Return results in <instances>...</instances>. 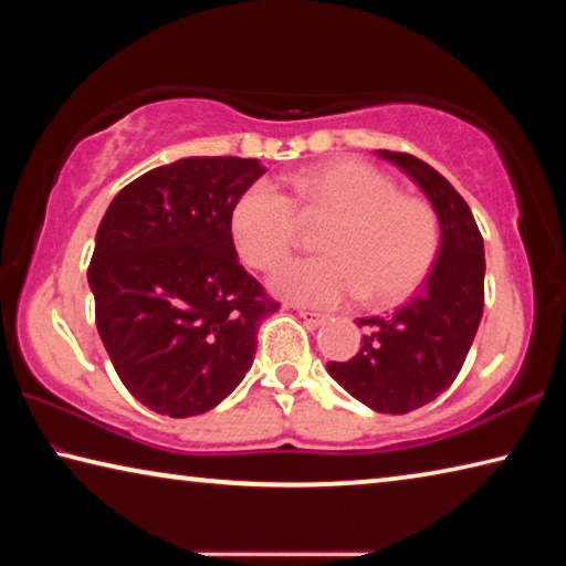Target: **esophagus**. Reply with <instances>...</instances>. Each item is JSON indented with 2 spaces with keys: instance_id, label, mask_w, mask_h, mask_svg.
<instances>
[{
  "instance_id": "34e87169",
  "label": "esophagus",
  "mask_w": 566,
  "mask_h": 566,
  "mask_svg": "<svg viewBox=\"0 0 566 566\" xmlns=\"http://www.w3.org/2000/svg\"><path fill=\"white\" fill-rule=\"evenodd\" d=\"M296 314H300V317H302L306 324H312V327H322V324H327V322H329L327 314H322V312L300 310V312H296Z\"/></svg>"
}]
</instances>
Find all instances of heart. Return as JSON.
I'll use <instances>...</instances> for the list:
<instances>
[{"instance_id": "1", "label": "heart", "mask_w": 566, "mask_h": 566, "mask_svg": "<svg viewBox=\"0 0 566 566\" xmlns=\"http://www.w3.org/2000/svg\"><path fill=\"white\" fill-rule=\"evenodd\" d=\"M292 197L256 179L237 197L229 232L242 262L272 272L300 242V217L329 219L319 237L327 254L286 264L272 286L284 300L332 306L349 296L375 310L407 302L442 247L437 209L399 195L385 171L359 159H337L290 179Z\"/></svg>"}]
</instances>
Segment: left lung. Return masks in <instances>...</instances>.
Returning <instances> with one entry per match:
<instances>
[{"instance_id":"8db88e82","label":"left lung","mask_w":566,"mask_h":566,"mask_svg":"<svg viewBox=\"0 0 566 566\" xmlns=\"http://www.w3.org/2000/svg\"><path fill=\"white\" fill-rule=\"evenodd\" d=\"M379 157L424 189L442 227V247L427 282L391 317L359 319L361 347L329 375L361 405L381 415H407L452 387L484 312V242L472 209L427 161L407 151Z\"/></svg>"}]
</instances>
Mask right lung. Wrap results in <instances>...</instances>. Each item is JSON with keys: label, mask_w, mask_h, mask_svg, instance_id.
<instances>
[{"label": "right lung", "mask_w": 566, "mask_h": 566, "mask_svg": "<svg viewBox=\"0 0 566 566\" xmlns=\"http://www.w3.org/2000/svg\"><path fill=\"white\" fill-rule=\"evenodd\" d=\"M256 159L187 157L129 181L97 229L94 319L122 385L157 415L214 409L252 367L280 310L237 260L229 214Z\"/></svg>", "instance_id": "obj_1"}]
</instances>
